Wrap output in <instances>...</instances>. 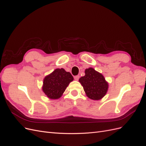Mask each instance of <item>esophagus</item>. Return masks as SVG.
Segmentation results:
<instances>
[{
	"instance_id": "34e87169",
	"label": "esophagus",
	"mask_w": 146,
	"mask_h": 146,
	"mask_svg": "<svg viewBox=\"0 0 146 146\" xmlns=\"http://www.w3.org/2000/svg\"><path fill=\"white\" fill-rule=\"evenodd\" d=\"M79 78H80V76H76L74 77V79H75V80H77V81L78 80Z\"/></svg>"
}]
</instances>
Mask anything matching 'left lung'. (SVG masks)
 Segmentation results:
<instances>
[{
	"mask_svg": "<svg viewBox=\"0 0 146 146\" xmlns=\"http://www.w3.org/2000/svg\"><path fill=\"white\" fill-rule=\"evenodd\" d=\"M85 76L79 79L86 96L91 99L98 100L103 98L108 91V83L103 75L93 68L86 69Z\"/></svg>",
	"mask_w": 146,
	"mask_h": 146,
	"instance_id": "left-lung-1",
	"label": "left lung"
}]
</instances>
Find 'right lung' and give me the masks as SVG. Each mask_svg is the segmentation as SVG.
I'll use <instances>...</instances> for the list:
<instances>
[{"mask_svg": "<svg viewBox=\"0 0 146 146\" xmlns=\"http://www.w3.org/2000/svg\"><path fill=\"white\" fill-rule=\"evenodd\" d=\"M74 78L70 72L63 69H56L47 76L43 81L42 91L48 98L59 99Z\"/></svg>", "mask_w": 146, "mask_h": 146, "instance_id": "obj_1", "label": "right lung"}]
</instances>
